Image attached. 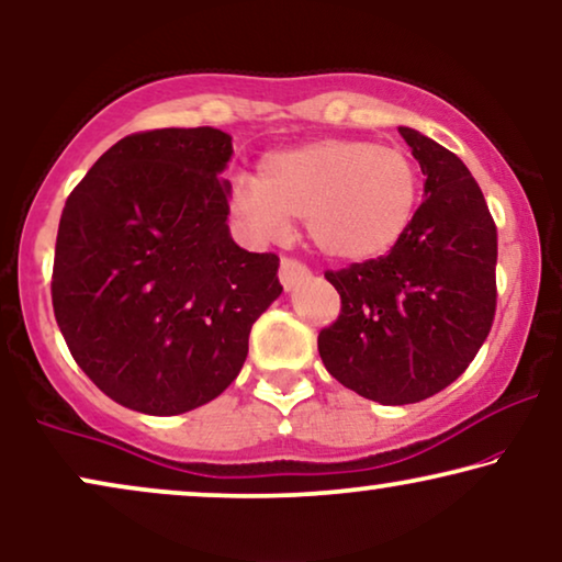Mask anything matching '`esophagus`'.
<instances>
[{
	"mask_svg": "<svg viewBox=\"0 0 562 562\" xmlns=\"http://www.w3.org/2000/svg\"><path fill=\"white\" fill-rule=\"evenodd\" d=\"M308 274H311V269L301 265V261H295V259H282L280 261V282H282V288H285V290H293L297 282L305 280Z\"/></svg>",
	"mask_w": 562,
	"mask_h": 562,
	"instance_id": "34e87169",
	"label": "esophagus"
}]
</instances>
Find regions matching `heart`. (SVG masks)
Segmentation results:
<instances>
[{
    "label": "heart",
    "mask_w": 562,
    "mask_h": 562,
    "mask_svg": "<svg viewBox=\"0 0 562 562\" xmlns=\"http://www.w3.org/2000/svg\"><path fill=\"white\" fill-rule=\"evenodd\" d=\"M422 169L401 146L321 138L259 161L257 179L231 187L228 211L254 241H280L305 218L313 246L364 265L391 254L414 226Z\"/></svg>",
    "instance_id": "b5f03b06"
}]
</instances>
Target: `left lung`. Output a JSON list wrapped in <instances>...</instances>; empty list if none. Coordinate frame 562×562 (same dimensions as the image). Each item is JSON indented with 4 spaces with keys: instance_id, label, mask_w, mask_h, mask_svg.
Returning <instances> with one entry per match:
<instances>
[{
    "instance_id": "1",
    "label": "left lung",
    "mask_w": 562,
    "mask_h": 562,
    "mask_svg": "<svg viewBox=\"0 0 562 562\" xmlns=\"http://www.w3.org/2000/svg\"><path fill=\"white\" fill-rule=\"evenodd\" d=\"M398 131L426 175V200L391 254L326 272L341 313L318 334L326 370L383 406L454 383L496 316L498 236L481 187L437 140Z\"/></svg>"
}]
</instances>
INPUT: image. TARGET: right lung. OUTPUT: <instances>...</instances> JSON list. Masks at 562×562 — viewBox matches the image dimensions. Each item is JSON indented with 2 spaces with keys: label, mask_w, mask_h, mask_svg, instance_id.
Masks as SVG:
<instances>
[{
  "label": "right lung",
  "mask_w": 562,
  "mask_h": 562,
  "mask_svg": "<svg viewBox=\"0 0 562 562\" xmlns=\"http://www.w3.org/2000/svg\"><path fill=\"white\" fill-rule=\"evenodd\" d=\"M218 128L120 138L66 200L50 297L71 357L120 406L177 416L218 398L282 293L277 254L231 238Z\"/></svg>",
  "instance_id": "add662e5"
}]
</instances>
